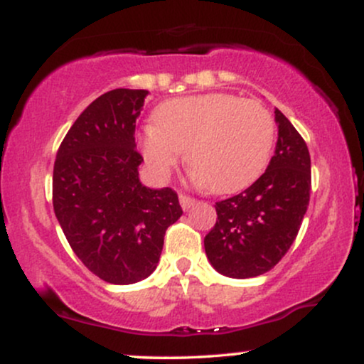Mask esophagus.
<instances>
[{
    "label": "esophagus",
    "instance_id": "obj_1",
    "mask_svg": "<svg viewBox=\"0 0 364 364\" xmlns=\"http://www.w3.org/2000/svg\"><path fill=\"white\" fill-rule=\"evenodd\" d=\"M196 203L195 198H190V196L186 195H179V205H181L183 210H188V208H191Z\"/></svg>",
    "mask_w": 364,
    "mask_h": 364
}]
</instances>
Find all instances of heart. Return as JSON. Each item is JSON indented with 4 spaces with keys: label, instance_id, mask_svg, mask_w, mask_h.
<instances>
[{
    "label": "heart",
    "instance_id": "b5f03b06",
    "mask_svg": "<svg viewBox=\"0 0 364 364\" xmlns=\"http://www.w3.org/2000/svg\"><path fill=\"white\" fill-rule=\"evenodd\" d=\"M272 114L257 101L231 94L168 101L140 133V149L157 178H168L186 150L196 185L215 193L250 186L265 169L274 145Z\"/></svg>",
    "mask_w": 364,
    "mask_h": 364
}]
</instances>
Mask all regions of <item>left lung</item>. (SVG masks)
I'll use <instances>...</instances> for the list:
<instances>
[{
	"instance_id": "1",
	"label": "left lung",
	"mask_w": 364,
	"mask_h": 364,
	"mask_svg": "<svg viewBox=\"0 0 364 364\" xmlns=\"http://www.w3.org/2000/svg\"><path fill=\"white\" fill-rule=\"evenodd\" d=\"M277 144L265 173L240 195L215 203L217 223L203 240L210 265L232 279L274 269L296 240L311 190L306 144L275 107Z\"/></svg>"
}]
</instances>
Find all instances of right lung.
Returning <instances> with one entry per match:
<instances>
[{
	"label": "right lung",
	"mask_w": 364,
	"mask_h": 364,
	"mask_svg": "<svg viewBox=\"0 0 364 364\" xmlns=\"http://www.w3.org/2000/svg\"><path fill=\"white\" fill-rule=\"evenodd\" d=\"M149 90L116 89L78 116L56 154L53 207L83 265L109 284L156 270L166 229L181 217L176 191L141 185L135 123Z\"/></svg>",
	"instance_id": "right-lung-1"
}]
</instances>
